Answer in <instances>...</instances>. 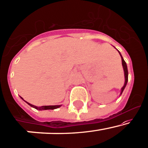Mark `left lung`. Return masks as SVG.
<instances>
[{"label":"left lung","mask_w":148,"mask_h":148,"mask_svg":"<svg viewBox=\"0 0 148 148\" xmlns=\"http://www.w3.org/2000/svg\"><path fill=\"white\" fill-rule=\"evenodd\" d=\"M118 52H119V53L120 54V56H121V61H122V66H123V69H124V77H125V82H124V86L121 88V94L120 95H121V93H122V92L124 91L125 87H126V84H127V82H128V74H129V73H128V69H127V65H126V62L124 61V58H122V56H121V53H120V52L118 50Z\"/></svg>","instance_id":"8db88e82"}]
</instances>
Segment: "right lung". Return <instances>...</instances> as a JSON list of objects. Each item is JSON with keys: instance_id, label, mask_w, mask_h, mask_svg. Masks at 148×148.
I'll use <instances>...</instances> for the list:
<instances>
[{"instance_id": "1", "label": "right lung", "mask_w": 148, "mask_h": 148, "mask_svg": "<svg viewBox=\"0 0 148 148\" xmlns=\"http://www.w3.org/2000/svg\"><path fill=\"white\" fill-rule=\"evenodd\" d=\"M21 98L23 100V98L21 97ZM26 102V101H25ZM27 104H28L29 105H30L31 107H32V108L36 109V110H55V109H57V108H59L60 107H61V105H48V106H41V107H37V106H35V105H32V104L27 103V102H26Z\"/></svg>"}]
</instances>
